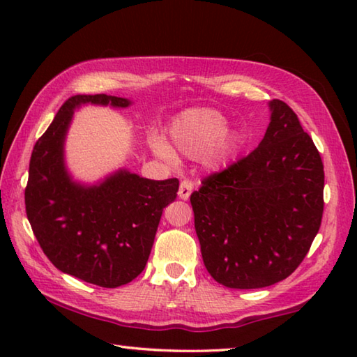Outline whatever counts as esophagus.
<instances>
[{"instance_id": "esophagus-1", "label": "esophagus", "mask_w": 357, "mask_h": 357, "mask_svg": "<svg viewBox=\"0 0 357 357\" xmlns=\"http://www.w3.org/2000/svg\"><path fill=\"white\" fill-rule=\"evenodd\" d=\"M193 192V184L190 183V181L184 179L183 183H181L179 185V192H178V197L181 198V200H187V198L190 197V193Z\"/></svg>"}]
</instances>
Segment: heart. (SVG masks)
<instances>
[{"mask_svg": "<svg viewBox=\"0 0 357 357\" xmlns=\"http://www.w3.org/2000/svg\"><path fill=\"white\" fill-rule=\"evenodd\" d=\"M227 118L213 108H192L179 113L168 128L172 146L189 159H200L213 172L223 170L239 148V134L227 126ZM149 146L168 162H176V154L165 140L153 137Z\"/></svg>", "mask_w": 357, "mask_h": 357, "instance_id": "obj_1", "label": "heart"}]
</instances>
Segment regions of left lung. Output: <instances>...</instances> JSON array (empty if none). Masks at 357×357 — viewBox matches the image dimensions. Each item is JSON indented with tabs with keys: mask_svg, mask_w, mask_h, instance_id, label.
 Segmentation results:
<instances>
[{
	"mask_svg": "<svg viewBox=\"0 0 357 357\" xmlns=\"http://www.w3.org/2000/svg\"><path fill=\"white\" fill-rule=\"evenodd\" d=\"M268 105L271 121L258 148L190 195L204 266L228 288L287 279L321 225V157L285 102Z\"/></svg>",
	"mask_w": 357,
	"mask_h": 357,
	"instance_id": "obj_1",
	"label": "left lung"
}]
</instances>
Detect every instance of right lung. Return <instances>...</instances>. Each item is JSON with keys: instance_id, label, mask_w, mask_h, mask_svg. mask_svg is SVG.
Listing matches in <instances>:
<instances>
[{"instance_id": "obj_1", "label": "right lung", "mask_w": 357, "mask_h": 357, "mask_svg": "<svg viewBox=\"0 0 357 357\" xmlns=\"http://www.w3.org/2000/svg\"><path fill=\"white\" fill-rule=\"evenodd\" d=\"M83 105L128 108L130 99L78 94L64 102L34 144L25 189L26 215L47 258L64 274L116 288L142 274L176 178L154 181L128 168L98 183L77 181L66 165V137Z\"/></svg>"}]
</instances>
